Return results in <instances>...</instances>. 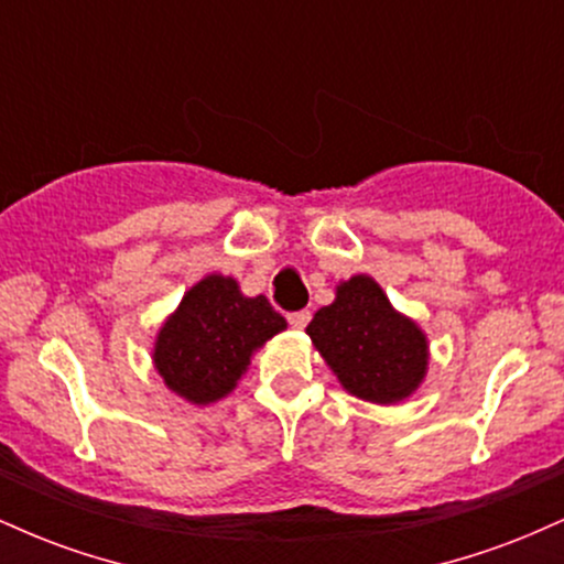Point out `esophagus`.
Listing matches in <instances>:
<instances>
[{"mask_svg":"<svg viewBox=\"0 0 564 564\" xmlns=\"http://www.w3.org/2000/svg\"><path fill=\"white\" fill-rule=\"evenodd\" d=\"M291 328H304L310 323V310H300V313H291L289 315Z\"/></svg>","mask_w":564,"mask_h":564,"instance_id":"obj_1","label":"esophagus"}]
</instances>
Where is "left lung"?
<instances>
[{
    "label": "left lung",
    "mask_w": 564,
    "mask_h": 564,
    "mask_svg": "<svg viewBox=\"0 0 564 564\" xmlns=\"http://www.w3.org/2000/svg\"><path fill=\"white\" fill-rule=\"evenodd\" d=\"M307 334L339 384L366 403H403L430 368L426 334L366 273L336 286V300L315 313Z\"/></svg>",
    "instance_id": "obj_1"
}]
</instances>
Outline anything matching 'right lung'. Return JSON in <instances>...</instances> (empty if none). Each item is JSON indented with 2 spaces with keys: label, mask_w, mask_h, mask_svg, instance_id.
Segmentation results:
<instances>
[{
  "label": "right lung",
  "mask_w": 564,
  "mask_h": 564,
  "mask_svg": "<svg viewBox=\"0 0 564 564\" xmlns=\"http://www.w3.org/2000/svg\"><path fill=\"white\" fill-rule=\"evenodd\" d=\"M283 328V315L262 294L246 296L236 278L212 273L161 323L153 366L166 390L187 403H217L236 390L251 355Z\"/></svg>",
  "instance_id": "obj_1"
}]
</instances>
